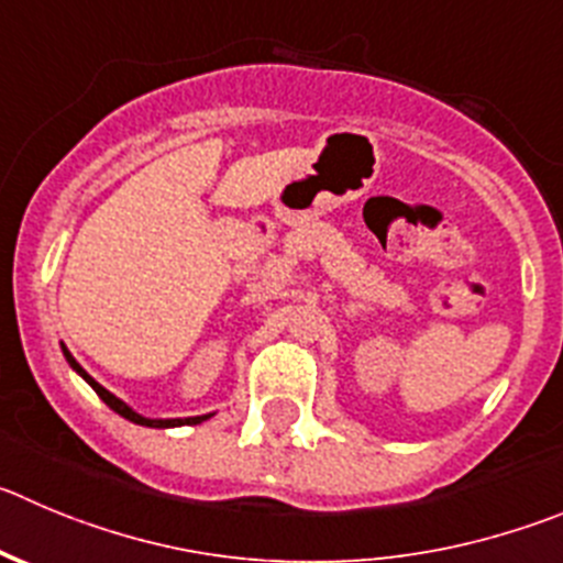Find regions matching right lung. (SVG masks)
I'll use <instances>...</instances> for the list:
<instances>
[{
  "label": "right lung",
  "mask_w": 563,
  "mask_h": 563,
  "mask_svg": "<svg viewBox=\"0 0 563 563\" xmlns=\"http://www.w3.org/2000/svg\"><path fill=\"white\" fill-rule=\"evenodd\" d=\"M63 355H66L68 366H71V369H75L77 375H80L82 380H86L88 386H91L93 391L99 394V400H102L104 406H108V408H113V411L119 413V417L130 419V422H135V424H144V428H180V424H199V422H205V419L210 417V413H205V417H186V419H146V417H141V413H135L133 408L128 406V402H122V400H119V397H115V394H110L108 388H102V386H99V383L93 380V377L88 375V372L82 369V366L77 364L75 358H71V353H68L66 346H63Z\"/></svg>",
  "instance_id": "add662e5"
}]
</instances>
